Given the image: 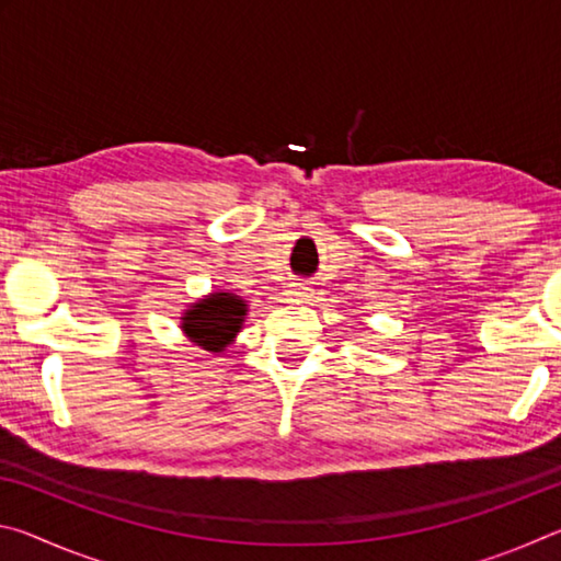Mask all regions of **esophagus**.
<instances>
[{"mask_svg":"<svg viewBox=\"0 0 561 561\" xmlns=\"http://www.w3.org/2000/svg\"><path fill=\"white\" fill-rule=\"evenodd\" d=\"M291 297L294 299H299V301H311L317 297V289L311 287V282H297V284H291Z\"/></svg>","mask_w":561,"mask_h":561,"instance_id":"esophagus-1","label":"esophagus"}]
</instances>
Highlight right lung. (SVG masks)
<instances>
[{"label":"right lung","mask_w":561,"mask_h":561,"mask_svg":"<svg viewBox=\"0 0 561 561\" xmlns=\"http://www.w3.org/2000/svg\"><path fill=\"white\" fill-rule=\"evenodd\" d=\"M247 304L230 291H217L197 301L183 317V331L205 351H222L244 321Z\"/></svg>","instance_id":"1"}]
</instances>
